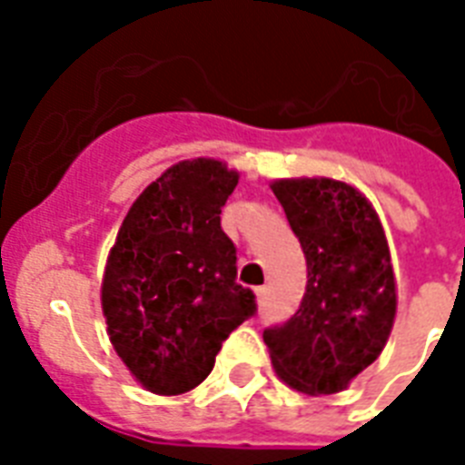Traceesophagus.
<instances>
[{"label": "esophagus", "instance_id": "obj_1", "mask_svg": "<svg viewBox=\"0 0 465 465\" xmlns=\"http://www.w3.org/2000/svg\"><path fill=\"white\" fill-rule=\"evenodd\" d=\"M255 299H258V304H265V299H268V287H258L255 290Z\"/></svg>", "mask_w": 465, "mask_h": 465}]
</instances>
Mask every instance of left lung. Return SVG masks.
Wrapping results in <instances>:
<instances>
[{
	"instance_id": "8db88e82",
	"label": "left lung",
	"mask_w": 465,
	"mask_h": 465,
	"mask_svg": "<svg viewBox=\"0 0 465 465\" xmlns=\"http://www.w3.org/2000/svg\"><path fill=\"white\" fill-rule=\"evenodd\" d=\"M272 193L306 258L297 313L262 331L277 376L302 393H338L381 354L396 277L374 207L332 178H284Z\"/></svg>"
}]
</instances>
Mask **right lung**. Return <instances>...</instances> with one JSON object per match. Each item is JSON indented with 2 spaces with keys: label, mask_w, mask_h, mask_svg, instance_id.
<instances>
[{
  "label": "right lung",
  "mask_w": 465,
  "mask_h": 465,
  "mask_svg": "<svg viewBox=\"0 0 465 465\" xmlns=\"http://www.w3.org/2000/svg\"><path fill=\"white\" fill-rule=\"evenodd\" d=\"M236 183L222 161L175 163L134 200L111 248L101 287L108 335L152 393L203 383L229 332L255 313L219 217Z\"/></svg>",
  "instance_id": "add662e5"
}]
</instances>
